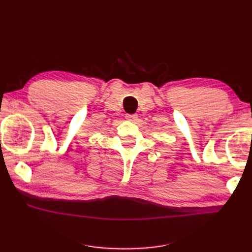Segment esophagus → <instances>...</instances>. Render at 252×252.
I'll use <instances>...</instances> for the list:
<instances>
[{
  "mask_svg": "<svg viewBox=\"0 0 252 252\" xmlns=\"http://www.w3.org/2000/svg\"><path fill=\"white\" fill-rule=\"evenodd\" d=\"M126 119L129 121L134 122V121H136V119H138V116H136V114H127Z\"/></svg>",
  "mask_w": 252,
  "mask_h": 252,
  "instance_id": "esophagus-1",
  "label": "esophagus"
}]
</instances>
